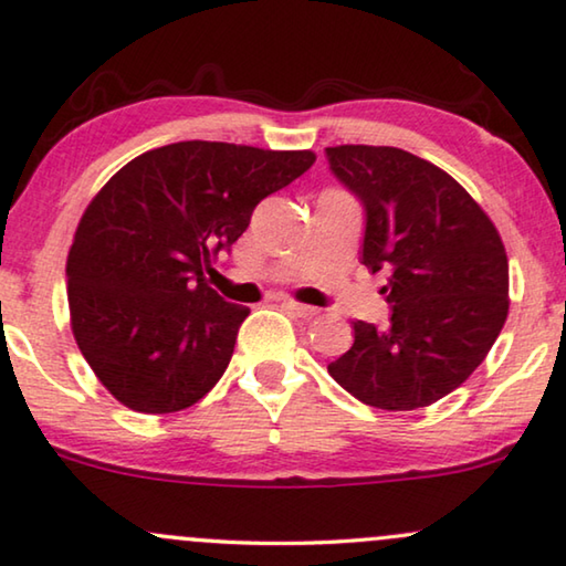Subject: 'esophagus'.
Returning <instances> with one entry per match:
<instances>
[{
    "instance_id": "obj_1",
    "label": "esophagus",
    "mask_w": 566,
    "mask_h": 566,
    "mask_svg": "<svg viewBox=\"0 0 566 566\" xmlns=\"http://www.w3.org/2000/svg\"><path fill=\"white\" fill-rule=\"evenodd\" d=\"M283 308H289L291 314H296L301 318H314L318 314V308L306 306V303H298V301H283Z\"/></svg>"
}]
</instances>
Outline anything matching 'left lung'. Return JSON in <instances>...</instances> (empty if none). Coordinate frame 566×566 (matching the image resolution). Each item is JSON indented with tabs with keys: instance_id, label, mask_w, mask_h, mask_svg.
<instances>
[{
	"instance_id": "8db88e82",
	"label": "left lung",
	"mask_w": 566,
	"mask_h": 566,
	"mask_svg": "<svg viewBox=\"0 0 566 566\" xmlns=\"http://www.w3.org/2000/svg\"><path fill=\"white\" fill-rule=\"evenodd\" d=\"M365 209L363 265L385 273L390 326L355 322L329 365L344 390L382 411H413L460 388L507 316L501 234L452 176L400 147H326Z\"/></svg>"
}]
</instances>
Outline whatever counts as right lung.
Wrapping results in <instances>:
<instances>
[{
    "label": "right lung",
    "mask_w": 566,
    "mask_h": 566,
    "mask_svg": "<svg viewBox=\"0 0 566 566\" xmlns=\"http://www.w3.org/2000/svg\"><path fill=\"white\" fill-rule=\"evenodd\" d=\"M314 160L311 150L186 140L137 155L94 196L65 263L71 329L122 406L184 411L219 382L250 308L203 273L258 203Z\"/></svg>",
    "instance_id": "obj_1"
}]
</instances>
